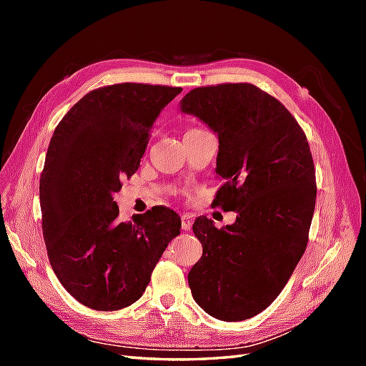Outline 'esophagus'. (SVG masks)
<instances>
[{"label":"esophagus","instance_id":"esophagus-1","mask_svg":"<svg viewBox=\"0 0 366 366\" xmlns=\"http://www.w3.org/2000/svg\"><path fill=\"white\" fill-rule=\"evenodd\" d=\"M182 229L184 231H190L192 229V217L182 215Z\"/></svg>","mask_w":366,"mask_h":366}]
</instances>
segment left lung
I'll return each mask as SVG.
<instances>
[{"mask_svg":"<svg viewBox=\"0 0 366 366\" xmlns=\"http://www.w3.org/2000/svg\"><path fill=\"white\" fill-rule=\"evenodd\" d=\"M181 112L219 137L214 204L237 212L215 228L198 217L193 232L203 256L189 272L198 305L222 321H244L282 292L308 242L316 176L307 137L275 97L250 83L192 89Z\"/></svg>","mask_w":366,"mask_h":366,"instance_id":"left-lung-1","label":"left lung"}]
</instances>
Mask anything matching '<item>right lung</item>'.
<instances>
[{
	"label": "right lung",
	"mask_w": 366,
	"mask_h": 366,
	"mask_svg": "<svg viewBox=\"0 0 366 366\" xmlns=\"http://www.w3.org/2000/svg\"><path fill=\"white\" fill-rule=\"evenodd\" d=\"M182 88L119 83L89 91L54 129L39 184L42 232L66 291L99 312L142 297L181 217L155 207L119 222L113 193L135 173L160 112Z\"/></svg>",
	"instance_id": "add662e5"
}]
</instances>
